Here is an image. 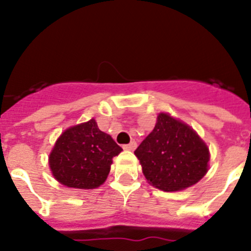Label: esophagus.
<instances>
[{"label": "esophagus", "mask_w": 251, "mask_h": 251, "mask_svg": "<svg viewBox=\"0 0 251 251\" xmlns=\"http://www.w3.org/2000/svg\"><path fill=\"white\" fill-rule=\"evenodd\" d=\"M136 147H137V143H136L135 141H132V142H130V143H128V144H125V146H124L123 148L125 149V151H135Z\"/></svg>", "instance_id": "esophagus-1"}]
</instances>
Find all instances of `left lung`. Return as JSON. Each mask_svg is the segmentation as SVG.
I'll list each match as a JSON object with an SVG mask.
<instances>
[{
    "label": "left lung",
    "instance_id": "8db88e82",
    "mask_svg": "<svg viewBox=\"0 0 251 251\" xmlns=\"http://www.w3.org/2000/svg\"><path fill=\"white\" fill-rule=\"evenodd\" d=\"M147 181L158 189H186L207 173L209 148L187 124L160 113L153 131L135 151Z\"/></svg>",
    "mask_w": 251,
    "mask_h": 251
}]
</instances>
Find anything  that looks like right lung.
<instances>
[{"mask_svg": "<svg viewBox=\"0 0 251 251\" xmlns=\"http://www.w3.org/2000/svg\"><path fill=\"white\" fill-rule=\"evenodd\" d=\"M121 151L91 119L60 135L50 154V168L54 178L64 186L93 189L104 183L113 158Z\"/></svg>", "mask_w": 251, "mask_h": 251, "instance_id": "add662e5", "label": "right lung"}]
</instances>
